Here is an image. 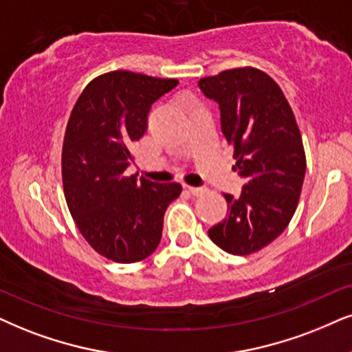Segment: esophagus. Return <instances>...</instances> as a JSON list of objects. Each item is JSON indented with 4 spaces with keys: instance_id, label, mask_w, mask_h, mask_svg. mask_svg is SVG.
<instances>
[{
    "instance_id": "1",
    "label": "esophagus",
    "mask_w": 352,
    "mask_h": 352,
    "mask_svg": "<svg viewBox=\"0 0 352 352\" xmlns=\"http://www.w3.org/2000/svg\"><path fill=\"white\" fill-rule=\"evenodd\" d=\"M186 188H188V191L193 197H201V195L208 191V188H204V186H186Z\"/></svg>"
}]
</instances>
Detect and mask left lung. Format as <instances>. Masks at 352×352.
Returning a JSON list of instances; mask_svg holds the SVG:
<instances>
[{"instance_id": "left-lung-1", "label": "left lung", "mask_w": 352, "mask_h": 352, "mask_svg": "<svg viewBox=\"0 0 352 352\" xmlns=\"http://www.w3.org/2000/svg\"><path fill=\"white\" fill-rule=\"evenodd\" d=\"M198 86L219 105L234 170L245 179L239 198L224 193L229 214L208 235L224 252L250 255L279 237L296 212L307 166L299 126L281 87L252 66L203 78Z\"/></svg>"}]
</instances>
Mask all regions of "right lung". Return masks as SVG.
Returning <instances> with one entry per match:
<instances>
[{"mask_svg":"<svg viewBox=\"0 0 352 352\" xmlns=\"http://www.w3.org/2000/svg\"><path fill=\"white\" fill-rule=\"evenodd\" d=\"M177 84L110 71L92 79L71 110L61 153L66 204L89 245L117 263H136L157 248L166 209L182 193L175 182L124 175L151 105Z\"/></svg>","mask_w":352,"mask_h":352,"instance_id":"obj_1","label":"right lung"}]
</instances>
